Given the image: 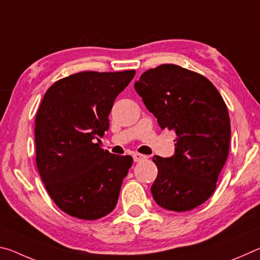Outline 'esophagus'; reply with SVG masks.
I'll return each instance as SVG.
<instances>
[{
  "instance_id": "34e87169",
  "label": "esophagus",
  "mask_w": 260,
  "mask_h": 260,
  "mask_svg": "<svg viewBox=\"0 0 260 260\" xmlns=\"http://www.w3.org/2000/svg\"><path fill=\"white\" fill-rule=\"evenodd\" d=\"M146 158H147V157L144 156V155H142V153H139V152L133 153V159H134L135 162H139V161H141V160L146 159Z\"/></svg>"
}]
</instances>
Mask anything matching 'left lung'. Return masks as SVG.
<instances>
[{
  "mask_svg": "<svg viewBox=\"0 0 260 260\" xmlns=\"http://www.w3.org/2000/svg\"><path fill=\"white\" fill-rule=\"evenodd\" d=\"M134 87L160 128L177 135L174 156L152 158L153 200L175 212L197 208L214 192L230 151L225 101L208 78L175 64L148 70Z\"/></svg>",
  "mask_w": 260,
  "mask_h": 260,
  "instance_id": "8db88e82",
  "label": "left lung"
}]
</instances>
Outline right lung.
I'll return each instance as SVG.
<instances>
[{
	"instance_id": "1",
	"label": "right lung",
	"mask_w": 260,
	"mask_h": 260,
	"mask_svg": "<svg viewBox=\"0 0 260 260\" xmlns=\"http://www.w3.org/2000/svg\"><path fill=\"white\" fill-rule=\"evenodd\" d=\"M134 70L83 71L48 88L35 117V161L48 193L69 215L96 220L109 214L133 162L100 147L114 100Z\"/></svg>"
}]
</instances>
